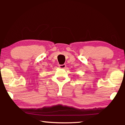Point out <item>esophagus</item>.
Wrapping results in <instances>:
<instances>
[{"label":"esophagus","instance_id":"1","mask_svg":"<svg viewBox=\"0 0 125 125\" xmlns=\"http://www.w3.org/2000/svg\"><path fill=\"white\" fill-rule=\"evenodd\" d=\"M66 67V65L65 64H61L59 65V68L61 69H64Z\"/></svg>","mask_w":125,"mask_h":125}]
</instances>
